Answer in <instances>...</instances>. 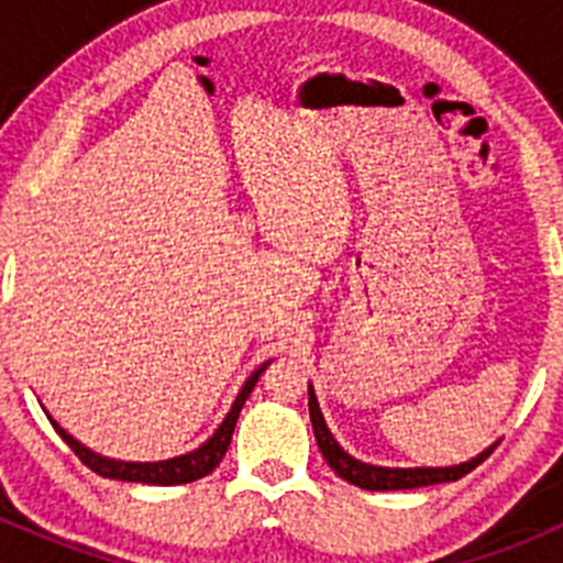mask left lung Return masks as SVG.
<instances>
[{
	"mask_svg": "<svg viewBox=\"0 0 563 563\" xmlns=\"http://www.w3.org/2000/svg\"><path fill=\"white\" fill-rule=\"evenodd\" d=\"M310 420H312V431H316L318 449H321V454H324L327 465H330L341 479H346L350 485L363 487V490H409V487L456 482L465 474H471L476 465H482V462L494 454L496 449L494 445V449L482 451L476 460L462 462V465H454V467H377V465H366V462H357L355 456H350L341 445H338L335 437H332L330 429H327L321 409H318L312 386H310Z\"/></svg>",
	"mask_w": 563,
	"mask_h": 563,
	"instance_id": "1",
	"label": "left lung"
}]
</instances>
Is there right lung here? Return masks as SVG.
<instances>
[{
    "label": "right lung",
    "mask_w": 563,
    "mask_h": 563,
    "mask_svg": "<svg viewBox=\"0 0 563 563\" xmlns=\"http://www.w3.org/2000/svg\"><path fill=\"white\" fill-rule=\"evenodd\" d=\"M265 366H267V363H265ZM265 366H262V369H256L251 377H247V383L242 386V391L236 395V402H233L231 411H228V417L222 420V426L213 431V437L206 442V445H200V449L191 451V454L174 456V460H166V462H118V460H107V456H98V454H92L89 449H84L81 442L73 440V437H69L56 420H49V422H53V429L58 431V437L67 442L69 449L76 451L78 460H81L84 465L89 467V471H96L98 476H103V479L143 482V485H183V482L202 479V476H208L213 467L220 465L222 456H225V451H228V445H231V437H233V429H236L239 411H242V406H245L247 395L253 391V386H256L258 375L265 372Z\"/></svg>",
    "instance_id": "add662e5"
}]
</instances>
